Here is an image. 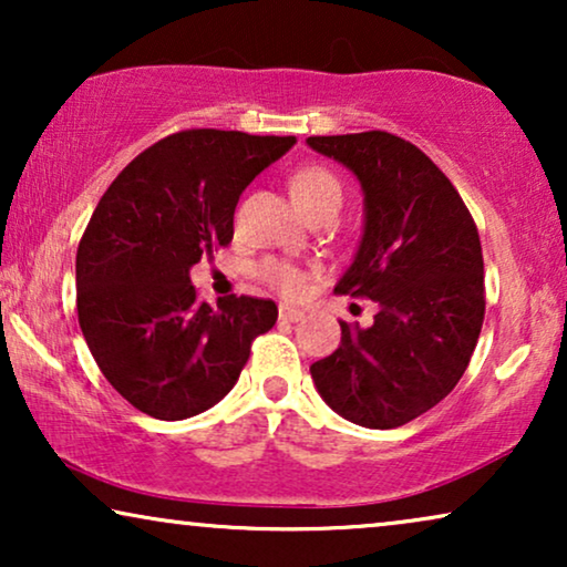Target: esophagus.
I'll return each mask as SVG.
<instances>
[{
    "label": "esophagus",
    "mask_w": 567,
    "mask_h": 567,
    "mask_svg": "<svg viewBox=\"0 0 567 567\" xmlns=\"http://www.w3.org/2000/svg\"><path fill=\"white\" fill-rule=\"evenodd\" d=\"M278 317H281L284 322H299V320H305V312H301V309H297V307L281 305V307H278Z\"/></svg>",
    "instance_id": "1"
}]
</instances>
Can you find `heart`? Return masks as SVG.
<instances>
[{
  "instance_id": "heart-1",
  "label": "heart",
  "mask_w": 567,
  "mask_h": 567,
  "mask_svg": "<svg viewBox=\"0 0 567 567\" xmlns=\"http://www.w3.org/2000/svg\"><path fill=\"white\" fill-rule=\"evenodd\" d=\"M291 196L299 204L301 212H307V208L320 204L322 198L340 196V183L336 175L328 173V169L305 167L291 177ZM260 278L270 286V289L281 291L284 297H299L307 286L305 270H299L297 266H289V262H281V260L262 262Z\"/></svg>"
}]
</instances>
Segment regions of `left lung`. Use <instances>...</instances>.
<instances>
[{
	"instance_id": "8db88e82",
	"label": "left lung",
	"mask_w": 567,
	"mask_h": 567,
	"mask_svg": "<svg viewBox=\"0 0 567 567\" xmlns=\"http://www.w3.org/2000/svg\"><path fill=\"white\" fill-rule=\"evenodd\" d=\"M351 169L363 193V235L338 293L377 301L369 328L340 322V346L315 361V386L340 417L398 429L460 382L485 317L483 247L449 177L386 131L309 136Z\"/></svg>"
}]
</instances>
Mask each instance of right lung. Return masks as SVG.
Here are the masks:
<instances>
[{"label": "right lung", "instance_id": "obj_1", "mask_svg": "<svg viewBox=\"0 0 567 567\" xmlns=\"http://www.w3.org/2000/svg\"><path fill=\"white\" fill-rule=\"evenodd\" d=\"M293 136L193 128L144 150L115 177L76 250V315L113 390L159 421L224 400L276 324L270 299H196L190 268L235 237L243 190Z\"/></svg>", "mask_w": 567, "mask_h": 567}]
</instances>
